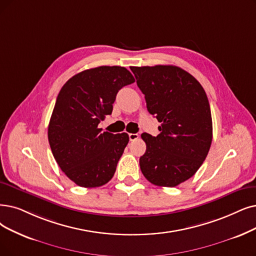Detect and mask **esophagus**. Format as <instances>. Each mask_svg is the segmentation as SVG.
Segmentation results:
<instances>
[{"instance_id": "obj_1", "label": "esophagus", "mask_w": 256, "mask_h": 256, "mask_svg": "<svg viewBox=\"0 0 256 256\" xmlns=\"http://www.w3.org/2000/svg\"><path fill=\"white\" fill-rule=\"evenodd\" d=\"M138 138V134H129V140L132 142V140H136Z\"/></svg>"}]
</instances>
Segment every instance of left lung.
Wrapping results in <instances>:
<instances>
[{"mask_svg":"<svg viewBox=\"0 0 256 256\" xmlns=\"http://www.w3.org/2000/svg\"><path fill=\"white\" fill-rule=\"evenodd\" d=\"M160 134H142V173L153 185L176 187L196 174L212 142L209 100L198 80L172 65L131 67Z\"/></svg>","mask_w":256,"mask_h":256,"instance_id":"1","label":"left lung"}]
</instances>
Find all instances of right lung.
Returning <instances> with one entry per match:
<instances>
[{
	"label": "right lung",
	"mask_w": 256,
	"mask_h": 256,
	"mask_svg": "<svg viewBox=\"0 0 256 256\" xmlns=\"http://www.w3.org/2000/svg\"><path fill=\"white\" fill-rule=\"evenodd\" d=\"M129 70L100 66L82 71L60 89L48 126V140L60 168L80 187L96 188L114 176L129 142L127 134L102 132L116 96L134 83Z\"/></svg>",
	"instance_id": "right-lung-1"
}]
</instances>
